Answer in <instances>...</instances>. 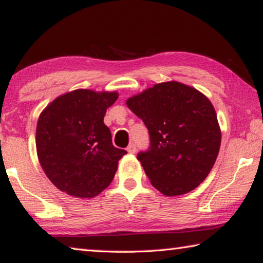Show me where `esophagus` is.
Returning <instances> with one entry per match:
<instances>
[{
	"label": "esophagus",
	"mask_w": 263,
	"mask_h": 263,
	"mask_svg": "<svg viewBox=\"0 0 263 263\" xmlns=\"http://www.w3.org/2000/svg\"><path fill=\"white\" fill-rule=\"evenodd\" d=\"M136 149H137V147H136V144H135V142H131V144L128 145V146H127V148H126L127 152H128V153H131V154L135 153V152H136Z\"/></svg>",
	"instance_id": "1"
}]
</instances>
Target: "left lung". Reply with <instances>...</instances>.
Returning a JSON list of instances; mask_svg holds the SVG:
<instances>
[{
  "instance_id": "8db88e82",
  "label": "left lung",
  "mask_w": 263,
  "mask_h": 263,
  "mask_svg": "<svg viewBox=\"0 0 263 263\" xmlns=\"http://www.w3.org/2000/svg\"><path fill=\"white\" fill-rule=\"evenodd\" d=\"M126 104L148 130V148L137 159L155 188L176 196L206 179L221 137L216 111L202 92L180 82H163L131 97Z\"/></svg>"
}]
</instances>
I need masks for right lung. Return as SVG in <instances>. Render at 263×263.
Wrapping results in <instances>:
<instances>
[{"label": "right lung", "instance_id": "1", "mask_svg": "<svg viewBox=\"0 0 263 263\" xmlns=\"http://www.w3.org/2000/svg\"><path fill=\"white\" fill-rule=\"evenodd\" d=\"M117 92L79 89L59 96L39 116L38 159L58 189L75 197L99 195L114 180L125 149L115 147L103 119Z\"/></svg>", "mask_w": 263, "mask_h": 263}]
</instances>
